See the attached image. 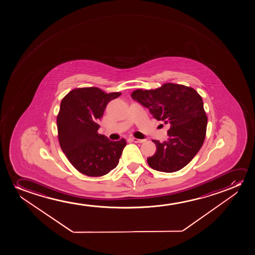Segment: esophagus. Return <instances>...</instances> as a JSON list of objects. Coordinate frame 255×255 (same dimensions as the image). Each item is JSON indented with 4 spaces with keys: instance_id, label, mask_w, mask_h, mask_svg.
<instances>
[{
    "instance_id": "esophagus-1",
    "label": "esophagus",
    "mask_w": 255,
    "mask_h": 255,
    "mask_svg": "<svg viewBox=\"0 0 255 255\" xmlns=\"http://www.w3.org/2000/svg\"><path fill=\"white\" fill-rule=\"evenodd\" d=\"M129 139L131 140L132 142H135V143H143V142L146 141V139H137V138H135V137H130Z\"/></svg>"
}]
</instances>
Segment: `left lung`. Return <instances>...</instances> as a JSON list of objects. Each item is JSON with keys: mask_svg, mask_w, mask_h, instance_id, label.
I'll list each match as a JSON object with an SVG mask.
<instances>
[{"mask_svg": "<svg viewBox=\"0 0 255 255\" xmlns=\"http://www.w3.org/2000/svg\"><path fill=\"white\" fill-rule=\"evenodd\" d=\"M131 98L155 119L170 126L167 141L152 140L157 151L147 158L148 164L163 172L185 167L199 152L206 137L207 117L202 98L194 89L175 84H164L150 91L136 90Z\"/></svg>", "mask_w": 255, "mask_h": 255, "instance_id": "left-lung-1", "label": "left lung"}]
</instances>
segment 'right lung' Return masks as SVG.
Returning <instances> with one entry per match:
<instances>
[{
    "instance_id": "1",
    "label": "right lung",
    "mask_w": 255,
    "mask_h": 255,
    "mask_svg": "<svg viewBox=\"0 0 255 255\" xmlns=\"http://www.w3.org/2000/svg\"><path fill=\"white\" fill-rule=\"evenodd\" d=\"M120 95L107 94L96 87L79 88L70 91L61 102L56 119L60 146L83 174L100 177L119 164L126 139L111 141L98 130L109 102Z\"/></svg>"
}]
</instances>
